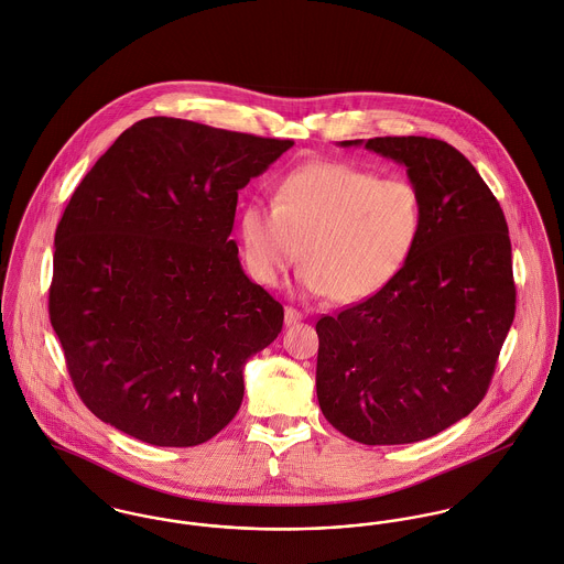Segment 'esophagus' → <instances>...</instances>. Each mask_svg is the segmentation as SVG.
Here are the masks:
<instances>
[{"label":"esophagus","mask_w":564,"mask_h":564,"mask_svg":"<svg viewBox=\"0 0 564 564\" xmlns=\"http://www.w3.org/2000/svg\"><path fill=\"white\" fill-rule=\"evenodd\" d=\"M304 318V314L300 312V310H295V307L286 306L284 307V323L286 325H295V323H300Z\"/></svg>","instance_id":"34e87169"}]
</instances>
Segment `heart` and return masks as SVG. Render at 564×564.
<instances>
[{
    "instance_id": "b5f03b06",
    "label": "heart",
    "mask_w": 564,
    "mask_h": 564,
    "mask_svg": "<svg viewBox=\"0 0 564 564\" xmlns=\"http://www.w3.org/2000/svg\"><path fill=\"white\" fill-rule=\"evenodd\" d=\"M422 217V196L410 178L310 161L282 176L273 206L254 200L241 210V257L262 286H278L300 257L306 293L351 304L401 273Z\"/></svg>"
}]
</instances>
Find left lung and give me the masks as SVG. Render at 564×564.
Instances as JSON below:
<instances>
[{
    "mask_svg": "<svg viewBox=\"0 0 564 564\" xmlns=\"http://www.w3.org/2000/svg\"><path fill=\"white\" fill-rule=\"evenodd\" d=\"M408 167L422 230L401 273L316 323V397L366 446L413 444L487 394L514 318L511 239L500 203L457 149L433 138L347 140Z\"/></svg>",
    "mask_w": 564,
    "mask_h": 564,
    "instance_id": "8db88e82",
    "label": "left lung"
}]
</instances>
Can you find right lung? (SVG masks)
I'll list each match as a JSON object with an SVG mask.
<instances>
[{
    "mask_svg": "<svg viewBox=\"0 0 564 564\" xmlns=\"http://www.w3.org/2000/svg\"><path fill=\"white\" fill-rule=\"evenodd\" d=\"M291 147L154 116L84 176L55 230L50 318L99 420L187 448L237 415L243 366L284 321L230 239L237 198Z\"/></svg>",
    "mask_w": 564,
    "mask_h": 564,
    "instance_id": "right-lung-1",
    "label": "right lung"
}]
</instances>
